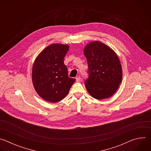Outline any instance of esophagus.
I'll use <instances>...</instances> for the list:
<instances>
[{"label": "esophagus", "mask_w": 151, "mask_h": 151, "mask_svg": "<svg viewBox=\"0 0 151 151\" xmlns=\"http://www.w3.org/2000/svg\"><path fill=\"white\" fill-rule=\"evenodd\" d=\"M76 81H77V82L80 81H81V77H80V76H77V77L76 78Z\"/></svg>", "instance_id": "34e87169"}]
</instances>
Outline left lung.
I'll return each mask as SVG.
<instances>
[{"mask_svg":"<svg viewBox=\"0 0 151 151\" xmlns=\"http://www.w3.org/2000/svg\"><path fill=\"white\" fill-rule=\"evenodd\" d=\"M83 51L87 59L89 74L85 82L86 88L96 99L110 97L118 90L122 78L118 55L110 47L99 41L89 43Z\"/></svg>","mask_w":151,"mask_h":151,"instance_id":"obj_1","label":"left lung"}]
</instances>
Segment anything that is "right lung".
I'll use <instances>...</instances> for the list:
<instances>
[{"mask_svg": "<svg viewBox=\"0 0 151 151\" xmlns=\"http://www.w3.org/2000/svg\"><path fill=\"white\" fill-rule=\"evenodd\" d=\"M69 49L68 45L51 44L36 57L32 68V82L38 95L51 103L65 97L76 79L68 76L64 58Z\"/></svg>", "mask_w": 151, "mask_h": 151, "instance_id": "right-lung-1", "label": "right lung"}]
</instances>
